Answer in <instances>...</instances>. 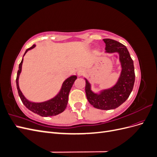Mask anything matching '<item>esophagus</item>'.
<instances>
[{"instance_id":"obj_1","label":"esophagus","mask_w":157,"mask_h":157,"mask_svg":"<svg viewBox=\"0 0 157 157\" xmlns=\"http://www.w3.org/2000/svg\"><path fill=\"white\" fill-rule=\"evenodd\" d=\"M84 72V69H83L82 68H80V69H78V71H77V75H78V76H81L82 75H83Z\"/></svg>"}]
</instances>
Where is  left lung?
<instances>
[{"label":"left lung","mask_w":157,"mask_h":157,"mask_svg":"<svg viewBox=\"0 0 157 157\" xmlns=\"http://www.w3.org/2000/svg\"><path fill=\"white\" fill-rule=\"evenodd\" d=\"M105 53H117L119 56L121 71L116 84L112 87L101 90L98 93L92 90V85L86 80V98L89 103L101 110L116 109L124 103L130 95L135 82L134 61L126 47L115 40L105 39Z\"/></svg>","instance_id":"8db88e82"}]
</instances>
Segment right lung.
I'll return each instance as SVG.
<instances>
[{"instance_id": "right-lung-1", "label": "right lung", "mask_w": 157, "mask_h": 157, "mask_svg": "<svg viewBox=\"0 0 157 157\" xmlns=\"http://www.w3.org/2000/svg\"><path fill=\"white\" fill-rule=\"evenodd\" d=\"M35 46V44H33L31 48L27 49L23 56L25 55L28 51L34 48ZM23 61V58H22L21 63L20 65H19V69L17 71L16 77V86L19 96H20L23 105L31 111L35 113L40 116L45 117L56 116L64 111L68 103L69 92L73 86L75 80L77 78V76L71 75L67 78H66L63 81L62 85H61V87L59 92L54 98L42 102L31 101L28 100L24 96V95L23 94L20 90V86H19V77H20V75L21 72Z\"/></svg>"}]
</instances>
